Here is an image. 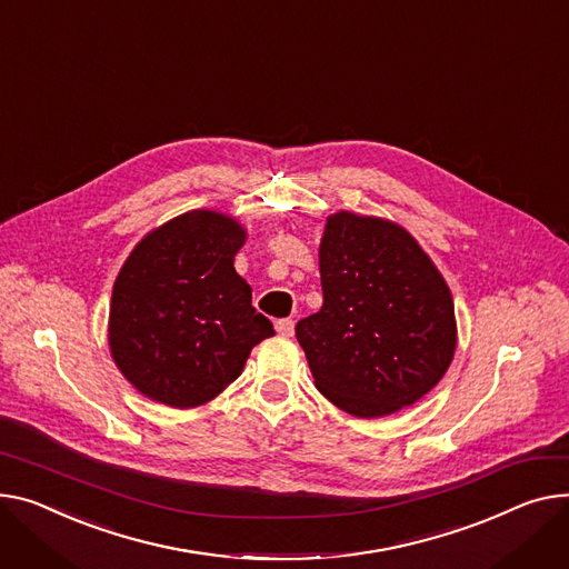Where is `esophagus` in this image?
I'll return each instance as SVG.
<instances>
[{
  "mask_svg": "<svg viewBox=\"0 0 569 569\" xmlns=\"http://www.w3.org/2000/svg\"><path fill=\"white\" fill-rule=\"evenodd\" d=\"M274 329L279 331V336L290 338V336L295 333V320H290V318H281V320H277V322H274Z\"/></svg>",
  "mask_w": 569,
  "mask_h": 569,
  "instance_id": "obj_1",
  "label": "esophagus"
}]
</instances>
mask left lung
I'll return each instance as SVG.
<instances>
[{
	"instance_id": "left-lung-1",
	"label": "left lung",
	"mask_w": 569,
	"mask_h": 569,
	"mask_svg": "<svg viewBox=\"0 0 569 569\" xmlns=\"http://www.w3.org/2000/svg\"><path fill=\"white\" fill-rule=\"evenodd\" d=\"M322 309L295 327L318 391L359 419L423 398L456 352L439 270L400 226L336 212L320 242Z\"/></svg>"
}]
</instances>
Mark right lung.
Wrapping results in <instances>:
<instances>
[{"mask_svg":"<svg viewBox=\"0 0 569 569\" xmlns=\"http://www.w3.org/2000/svg\"><path fill=\"white\" fill-rule=\"evenodd\" d=\"M242 244L236 219L192 210L148 233L126 260L111 292L109 348L143 396L178 409L203 405L274 336L233 268Z\"/></svg>","mask_w":569,"mask_h":569,"instance_id":"obj_1","label":"right lung"}]
</instances>
